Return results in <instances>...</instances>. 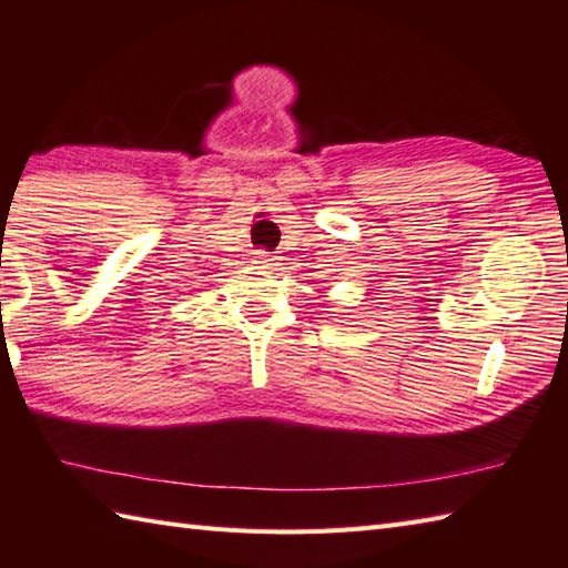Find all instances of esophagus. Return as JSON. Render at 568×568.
Returning a JSON list of instances; mask_svg holds the SVG:
<instances>
[{"label": "esophagus", "instance_id": "1", "mask_svg": "<svg viewBox=\"0 0 568 568\" xmlns=\"http://www.w3.org/2000/svg\"><path fill=\"white\" fill-rule=\"evenodd\" d=\"M253 263L261 265V268H273V265H277L271 253H265V251H256V256H253Z\"/></svg>", "mask_w": 568, "mask_h": 568}]
</instances>
